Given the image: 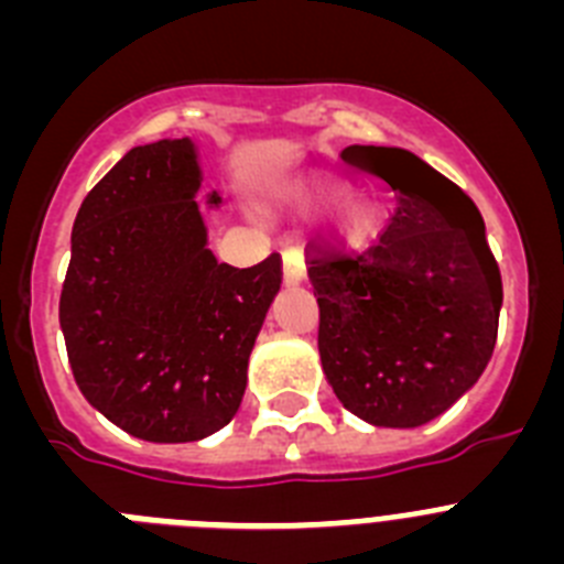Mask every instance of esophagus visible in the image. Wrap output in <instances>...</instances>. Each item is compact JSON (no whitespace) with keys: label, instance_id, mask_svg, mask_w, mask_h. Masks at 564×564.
<instances>
[{"label":"esophagus","instance_id":"1","mask_svg":"<svg viewBox=\"0 0 564 564\" xmlns=\"http://www.w3.org/2000/svg\"><path fill=\"white\" fill-rule=\"evenodd\" d=\"M282 276H285L288 285L302 282V276H305V257H302V251L288 248V251L282 253Z\"/></svg>","mask_w":564,"mask_h":564}]
</instances>
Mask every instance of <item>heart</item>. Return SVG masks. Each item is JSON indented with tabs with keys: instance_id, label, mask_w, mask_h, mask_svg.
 <instances>
[{
	"instance_id": "obj_1",
	"label": "heart",
	"mask_w": 564,
	"mask_h": 564,
	"mask_svg": "<svg viewBox=\"0 0 564 564\" xmlns=\"http://www.w3.org/2000/svg\"><path fill=\"white\" fill-rule=\"evenodd\" d=\"M327 192H330V188H325V186H307L302 197L311 203L325 200ZM367 223H370V214H367V208L358 206V203H350V206L344 208L341 220H338V231H341L344 237H356V234H361L364 228H367Z\"/></svg>"
}]
</instances>
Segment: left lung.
<instances>
[{"instance_id": "8db88e82", "label": "left lung", "mask_w": 564, "mask_h": 564, "mask_svg": "<svg viewBox=\"0 0 564 564\" xmlns=\"http://www.w3.org/2000/svg\"><path fill=\"white\" fill-rule=\"evenodd\" d=\"M344 158L395 192V214L376 246L311 259L322 370L352 415L412 430L443 415L486 370L500 268L475 203L417 154L347 147Z\"/></svg>"}]
</instances>
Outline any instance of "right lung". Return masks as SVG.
<instances>
[{"label": "right lung", "instance_id": "right-lung-1", "mask_svg": "<svg viewBox=\"0 0 564 564\" xmlns=\"http://www.w3.org/2000/svg\"><path fill=\"white\" fill-rule=\"evenodd\" d=\"M200 183L192 138L134 147L73 223L58 302L69 367L82 395L141 441H200L237 415L282 282L279 253L253 268L217 262Z\"/></svg>", "mask_w": 564, "mask_h": 564}]
</instances>
